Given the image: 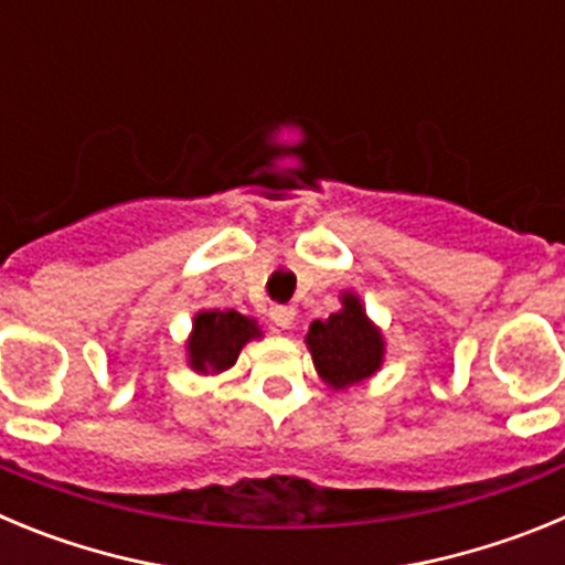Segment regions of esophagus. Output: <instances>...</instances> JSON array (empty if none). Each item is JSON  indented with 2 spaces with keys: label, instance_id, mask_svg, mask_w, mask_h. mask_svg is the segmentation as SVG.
<instances>
[{
  "label": "esophagus",
  "instance_id": "1",
  "mask_svg": "<svg viewBox=\"0 0 565 565\" xmlns=\"http://www.w3.org/2000/svg\"><path fill=\"white\" fill-rule=\"evenodd\" d=\"M294 317H297V313H294V308H288V306L268 308V319H271L277 328H282V331H288V328L294 326Z\"/></svg>",
  "mask_w": 565,
  "mask_h": 565
}]
</instances>
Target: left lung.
<instances>
[{
	"label": "left lung",
	"instance_id": "8db88e82",
	"mask_svg": "<svg viewBox=\"0 0 565 565\" xmlns=\"http://www.w3.org/2000/svg\"><path fill=\"white\" fill-rule=\"evenodd\" d=\"M306 342L319 376L326 379L333 391L364 382L382 367V333L364 317L356 294H344L342 311L311 322Z\"/></svg>",
	"mask_w": 565,
	"mask_h": 565
}]
</instances>
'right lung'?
<instances>
[{
    "label": "right lung",
    "instance_id": "obj_1",
    "mask_svg": "<svg viewBox=\"0 0 565 565\" xmlns=\"http://www.w3.org/2000/svg\"><path fill=\"white\" fill-rule=\"evenodd\" d=\"M254 319L237 311H201L189 337V364L198 373H221L237 362L248 339L259 337Z\"/></svg>",
    "mask_w": 565,
    "mask_h": 565
}]
</instances>
